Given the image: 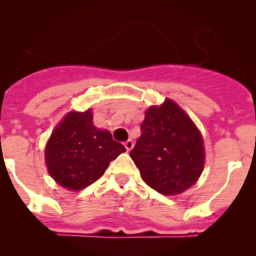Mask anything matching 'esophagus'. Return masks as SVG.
<instances>
[{
    "mask_svg": "<svg viewBox=\"0 0 256 256\" xmlns=\"http://www.w3.org/2000/svg\"><path fill=\"white\" fill-rule=\"evenodd\" d=\"M124 146H126V151H128V152H130V151L132 150V148H133V146H134V144H133L132 140H128V141H126V144H124Z\"/></svg>",
    "mask_w": 256,
    "mask_h": 256,
    "instance_id": "esophagus-1",
    "label": "esophagus"
}]
</instances>
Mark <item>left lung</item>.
I'll use <instances>...</instances> for the list:
<instances>
[{"instance_id": "left-lung-1", "label": "left lung", "mask_w": 256, "mask_h": 256, "mask_svg": "<svg viewBox=\"0 0 256 256\" xmlns=\"http://www.w3.org/2000/svg\"><path fill=\"white\" fill-rule=\"evenodd\" d=\"M141 130L130 155L142 180L162 195H178L194 186L204 169L205 151L188 115L166 98L146 110Z\"/></svg>"}]
</instances>
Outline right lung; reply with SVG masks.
<instances>
[{"instance_id": "right-lung-1", "label": "right lung", "mask_w": 256, "mask_h": 256, "mask_svg": "<svg viewBox=\"0 0 256 256\" xmlns=\"http://www.w3.org/2000/svg\"><path fill=\"white\" fill-rule=\"evenodd\" d=\"M126 151L108 130H97L94 115L70 112L52 132L44 150L47 170L60 186L79 191L96 182L110 162Z\"/></svg>"}]
</instances>
